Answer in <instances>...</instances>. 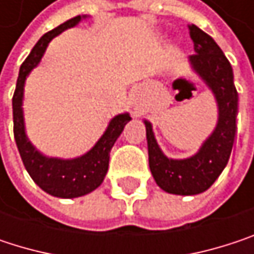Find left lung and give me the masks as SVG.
<instances>
[{"label":"left lung","mask_w":254,"mask_h":254,"mask_svg":"<svg viewBox=\"0 0 254 254\" xmlns=\"http://www.w3.org/2000/svg\"><path fill=\"white\" fill-rule=\"evenodd\" d=\"M188 27L195 51L188 62L216 100L218 124L195 154L187 159H171L159 147L153 125L144 121L151 175L163 191L177 195L200 194L222 174L234 145L238 112V94L228 59L212 36L195 25Z\"/></svg>","instance_id":"left-lung-1"}]
</instances>
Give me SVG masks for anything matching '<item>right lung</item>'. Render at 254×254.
Listing matches in <instances>:
<instances>
[{
    "label": "right lung",
    "instance_id": "obj_1",
    "mask_svg": "<svg viewBox=\"0 0 254 254\" xmlns=\"http://www.w3.org/2000/svg\"><path fill=\"white\" fill-rule=\"evenodd\" d=\"M86 19V16H76L56 29L47 32L32 48L23 64L20 66V72L17 77L16 91L13 95V124H14V139L23 160L27 174L33 179V182L42 188L45 192L59 197V198H76L85 194L92 192L95 188L101 185L104 181L110 151L115 145L116 139L121 136L124 127L130 121L129 113L116 115L106 127L104 133L95 142V145L75 159H59L48 157L42 154L27 138L25 129V116H23V97H25L26 77L39 64L48 44L60 35L63 30L75 27Z\"/></svg>",
    "mask_w": 254,
    "mask_h": 254
}]
</instances>
